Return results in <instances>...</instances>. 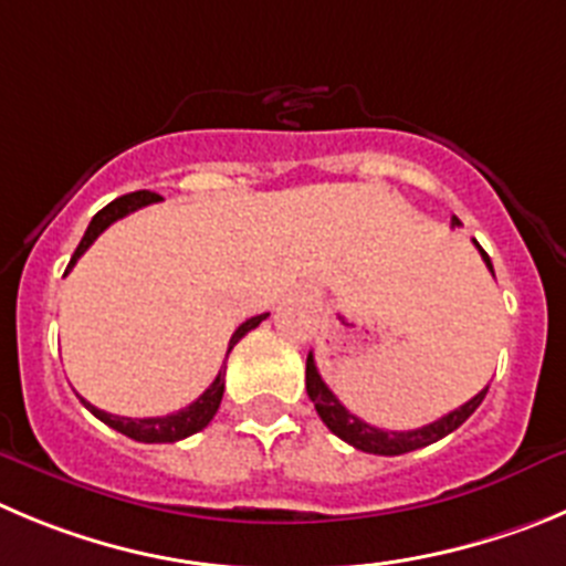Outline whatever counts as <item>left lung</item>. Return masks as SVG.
<instances>
[{
    "mask_svg": "<svg viewBox=\"0 0 566 566\" xmlns=\"http://www.w3.org/2000/svg\"><path fill=\"white\" fill-rule=\"evenodd\" d=\"M452 224H460V221L452 219ZM476 249H480V255H483L489 272L494 274V263H491V258L485 255V249L480 247V243H476ZM305 390H308V398L314 401V407H317V415L323 418V423L336 434V438H342L345 443L359 449V452L396 458V454H407V452H415V449H423V446L429 443H438L440 438H446V434H452L458 427H463L471 415H474V409L483 403L489 387L476 392L471 401H465L463 407H458L454 412L443 415V418H438V421L427 423V427L421 429H409V432H392V429L387 432V429H376L370 427V423L361 421V418H356V415L347 412V409L339 403V398L328 390L323 376H319L314 354H308V359H305Z\"/></svg>",
    "mask_w": 566,
    "mask_h": 566,
    "instance_id": "left-lung-1",
    "label": "left lung"
}]
</instances>
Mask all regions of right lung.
I'll use <instances>...</instances> for the list:
<instances>
[{
	"instance_id": "add662e5",
	"label": "right lung",
	"mask_w": 566,
	"mask_h": 566,
	"mask_svg": "<svg viewBox=\"0 0 566 566\" xmlns=\"http://www.w3.org/2000/svg\"><path fill=\"white\" fill-rule=\"evenodd\" d=\"M159 199H163V196L151 193V190H137V193H126V196H120V199H114L112 205L103 207L95 219L90 221L86 232H83L81 243H77L75 255H72L66 272L75 266L77 258H81L83 252H86V249L95 243V238L101 235L106 227H112L114 221L123 219V216H128V212L139 210V207H145V205H154V201H159ZM266 317L269 314H258V317H252V319H247V323L238 325V331L232 334V339H230V347H227V354H230L232 347H235L238 342L249 334V331L258 328V325H261ZM221 396H224V367H221L219 376L212 378V385L207 387V390L201 392V396L196 398L190 407L179 409V412H174V415H163V418H120V415L103 412V409L92 407V403L83 401V398L81 401H83V407L95 415V418H101L106 427L117 429V432L126 434V438L139 440V443H176V440L190 438V434H196L199 429H205L207 423L212 421V415L219 412Z\"/></svg>"
}]
</instances>
